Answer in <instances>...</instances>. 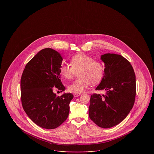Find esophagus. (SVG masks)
<instances>
[{
	"label": "esophagus",
	"mask_w": 154,
	"mask_h": 154,
	"mask_svg": "<svg viewBox=\"0 0 154 154\" xmlns=\"http://www.w3.org/2000/svg\"><path fill=\"white\" fill-rule=\"evenodd\" d=\"M80 94H81V93H74V97H78V96H80Z\"/></svg>",
	"instance_id": "esophagus-1"
}]
</instances>
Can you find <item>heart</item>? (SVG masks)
<instances>
[{
  "mask_svg": "<svg viewBox=\"0 0 154 154\" xmlns=\"http://www.w3.org/2000/svg\"><path fill=\"white\" fill-rule=\"evenodd\" d=\"M70 64H62L60 72L66 80L73 79L78 72L79 77L68 86L69 91L72 93H80L91 85L99 83L105 74V66L102 61L83 54L73 56Z\"/></svg>",
  "mask_w": 154,
  "mask_h": 154,
  "instance_id": "b5f03b06",
  "label": "heart"
}]
</instances>
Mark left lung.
<instances>
[{
  "label": "left lung",
  "mask_w": 154,
  "mask_h": 154,
  "mask_svg": "<svg viewBox=\"0 0 154 154\" xmlns=\"http://www.w3.org/2000/svg\"><path fill=\"white\" fill-rule=\"evenodd\" d=\"M101 60L105 71L96 90L105 93L91 96L89 117L99 127L106 128L122 122L133 108L136 77L132 66L122 55L106 54Z\"/></svg>",
  "instance_id": "8db88e82"
}]
</instances>
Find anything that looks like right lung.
<instances>
[{"instance_id": "1", "label": "right lung", "mask_w": 154, "mask_h": 154, "mask_svg": "<svg viewBox=\"0 0 154 154\" xmlns=\"http://www.w3.org/2000/svg\"><path fill=\"white\" fill-rule=\"evenodd\" d=\"M62 58L54 49L40 51L26 65L20 79V99L25 112L38 126L54 129L68 117L69 103L74 96H57L54 91H63L60 68Z\"/></svg>"}]
</instances>
